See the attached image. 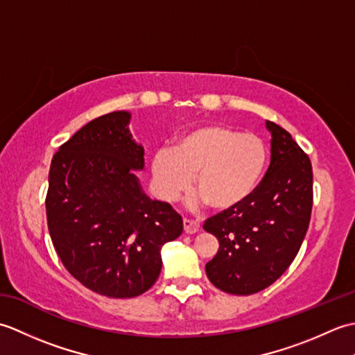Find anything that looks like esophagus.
<instances>
[{
	"mask_svg": "<svg viewBox=\"0 0 355 355\" xmlns=\"http://www.w3.org/2000/svg\"><path fill=\"white\" fill-rule=\"evenodd\" d=\"M183 225H184V232L186 233H197L200 230V223L189 220V218H184L183 220Z\"/></svg>",
	"mask_w": 355,
	"mask_h": 355,
	"instance_id": "obj_1",
	"label": "esophagus"
}]
</instances>
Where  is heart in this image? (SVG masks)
I'll return each instance as SVG.
<instances>
[{"instance_id":"1","label":"heart","mask_w":355,"mask_h":355,"mask_svg":"<svg viewBox=\"0 0 355 355\" xmlns=\"http://www.w3.org/2000/svg\"><path fill=\"white\" fill-rule=\"evenodd\" d=\"M267 166L268 149L259 135L224 125H201L180 134L172 150H158L150 173L162 200L180 197L193 175L200 198L225 212L253 197Z\"/></svg>"}]
</instances>
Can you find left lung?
Returning <instances> with one entry per match:
<instances>
[{"label": "left lung", "instance_id": "8db88e82", "mask_svg": "<svg viewBox=\"0 0 355 355\" xmlns=\"http://www.w3.org/2000/svg\"><path fill=\"white\" fill-rule=\"evenodd\" d=\"M271 160L258 191L232 210L210 216L202 229L220 248L206 263L221 291L247 296L284 275L306 235L313 207V168L291 134L268 122Z\"/></svg>", "mask_w": 355, "mask_h": 355}]
</instances>
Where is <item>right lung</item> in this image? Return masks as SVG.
<instances>
[{
	"mask_svg": "<svg viewBox=\"0 0 355 355\" xmlns=\"http://www.w3.org/2000/svg\"><path fill=\"white\" fill-rule=\"evenodd\" d=\"M131 114L88 122L53 155L45 198L49 232L65 268L94 293L135 297L162 271L163 244L182 235L169 202L150 200L134 171L145 150L130 132Z\"/></svg>",
	"mask_w": 355,
	"mask_h": 355,
	"instance_id": "1",
	"label": "right lung"
}]
</instances>
